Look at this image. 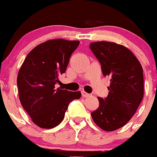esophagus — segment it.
<instances>
[{
	"label": "esophagus",
	"mask_w": 157,
	"mask_h": 157,
	"mask_svg": "<svg viewBox=\"0 0 157 157\" xmlns=\"http://www.w3.org/2000/svg\"><path fill=\"white\" fill-rule=\"evenodd\" d=\"M90 94H89L86 93V92L82 91V97H84V98L88 97V96H90Z\"/></svg>",
	"instance_id": "34e87169"
}]
</instances>
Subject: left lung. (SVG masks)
<instances>
[{"label":"left lung","instance_id":"obj_1","mask_svg":"<svg viewBox=\"0 0 157 157\" xmlns=\"http://www.w3.org/2000/svg\"><path fill=\"white\" fill-rule=\"evenodd\" d=\"M90 48L101 63L103 75L110 78L109 94L105 99L98 98L99 106L91 117L101 129L114 131L132 118L142 101V67L133 53L120 44L98 41Z\"/></svg>","mask_w":157,"mask_h":157}]
</instances>
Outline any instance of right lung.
<instances>
[{
	"label": "right lung",
	"instance_id": "obj_1",
	"mask_svg": "<svg viewBox=\"0 0 157 157\" xmlns=\"http://www.w3.org/2000/svg\"><path fill=\"white\" fill-rule=\"evenodd\" d=\"M78 44V40H48L29 52L19 71L20 101L40 128H52L59 124L69 103L81 97L80 91H68L56 86L59 76L65 73Z\"/></svg>",
	"mask_w": 157,
	"mask_h": 157
}]
</instances>
